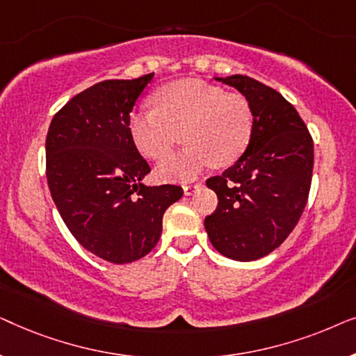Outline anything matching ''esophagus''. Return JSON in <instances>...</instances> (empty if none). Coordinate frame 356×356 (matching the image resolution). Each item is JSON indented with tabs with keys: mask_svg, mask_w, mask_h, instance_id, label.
Returning <instances> with one entry per match:
<instances>
[{
	"mask_svg": "<svg viewBox=\"0 0 356 356\" xmlns=\"http://www.w3.org/2000/svg\"><path fill=\"white\" fill-rule=\"evenodd\" d=\"M197 186H199V183H188L183 186V191L186 196H191V194L194 193V189H197Z\"/></svg>",
	"mask_w": 356,
	"mask_h": 356,
	"instance_id": "34e87169",
	"label": "esophagus"
}]
</instances>
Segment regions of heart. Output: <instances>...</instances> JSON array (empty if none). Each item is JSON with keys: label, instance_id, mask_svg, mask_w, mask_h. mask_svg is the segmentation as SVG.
<instances>
[{"label": "heart", "instance_id": "1", "mask_svg": "<svg viewBox=\"0 0 356 356\" xmlns=\"http://www.w3.org/2000/svg\"><path fill=\"white\" fill-rule=\"evenodd\" d=\"M155 110L129 116V134L145 157L160 160L172 152L178 133L188 145L157 167L165 181H186L204 168L236 162L251 143L254 111L245 95L199 79L168 82L154 94Z\"/></svg>", "mask_w": 356, "mask_h": 356}]
</instances>
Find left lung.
Here are the masks:
<instances>
[{"instance_id": "obj_1", "label": "left lung", "mask_w": 356, "mask_h": 356, "mask_svg": "<svg viewBox=\"0 0 356 356\" xmlns=\"http://www.w3.org/2000/svg\"><path fill=\"white\" fill-rule=\"evenodd\" d=\"M216 81L246 97L254 131L241 157L206 181L218 206L204 227L220 254L248 262L279 248L298 223L313 177V139L295 106L277 90L241 74Z\"/></svg>"}]
</instances>
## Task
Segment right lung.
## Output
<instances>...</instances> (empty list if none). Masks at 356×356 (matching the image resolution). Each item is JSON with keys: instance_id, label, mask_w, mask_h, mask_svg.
Listing matches in <instances>:
<instances>
[{"instance_id": "add662e5", "label": "right lung", "mask_w": 356, "mask_h": 356, "mask_svg": "<svg viewBox=\"0 0 356 356\" xmlns=\"http://www.w3.org/2000/svg\"><path fill=\"white\" fill-rule=\"evenodd\" d=\"M152 74L89 87L53 116L47 179L72 236L100 259L126 264L149 254L167 209L183 196L175 184L145 186L150 172L129 134V115Z\"/></svg>"}]
</instances>
